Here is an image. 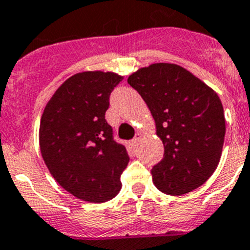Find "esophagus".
<instances>
[{
  "label": "esophagus",
  "instance_id": "1",
  "mask_svg": "<svg viewBox=\"0 0 250 250\" xmlns=\"http://www.w3.org/2000/svg\"><path fill=\"white\" fill-rule=\"evenodd\" d=\"M141 138H142V135L141 133H136L135 138L132 140V142H133V145H138V142L141 141Z\"/></svg>",
  "mask_w": 250,
  "mask_h": 250
}]
</instances>
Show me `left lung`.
Masks as SVG:
<instances>
[{"label":"left lung","instance_id":"obj_1","mask_svg":"<svg viewBox=\"0 0 250 250\" xmlns=\"http://www.w3.org/2000/svg\"><path fill=\"white\" fill-rule=\"evenodd\" d=\"M127 81L147 104L164 144V157L151 170L157 189L182 196L202 186L219 165L225 138L219 95L174 63L142 67Z\"/></svg>","mask_w":250,"mask_h":250}]
</instances>
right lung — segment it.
<instances>
[{"label":"right lung","mask_w":250,"mask_h":250,"mask_svg":"<svg viewBox=\"0 0 250 250\" xmlns=\"http://www.w3.org/2000/svg\"><path fill=\"white\" fill-rule=\"evenodd\" d=\"M122 80L114 72L76 73L56 90L42 114L44 163L57 183L80 200L106 202L122 188L129 157L105 121L109 95Z\"/></svg>","instance_id":"obj_1"}]
</instances>
